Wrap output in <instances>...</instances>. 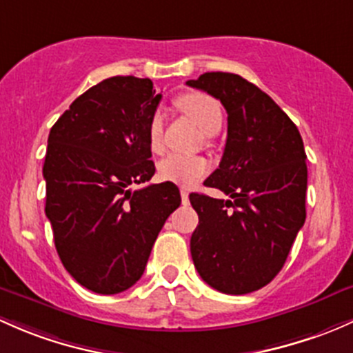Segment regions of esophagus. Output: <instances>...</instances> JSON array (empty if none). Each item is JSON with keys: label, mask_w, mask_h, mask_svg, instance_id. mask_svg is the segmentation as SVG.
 Instances as JSON below:
<instances>
[{"label": "esophagus", "mask_w": 353, "mask_h": 353, "mask_svg": "<svg viewBox=\"0 0 353 353\" xmlns=\"http://www.w3.org/2000/svg\"><path fill=\"white\" fill-rule=\"evenodd\" d=\"M181 198H183V203H184V205H188V203H189V191H188V189H181Z\"/></svg>", "instance_id": "obj_1"}]
</instances>
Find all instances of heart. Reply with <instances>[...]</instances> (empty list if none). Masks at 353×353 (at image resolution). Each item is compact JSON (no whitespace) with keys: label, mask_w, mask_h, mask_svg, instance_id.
Here are the masks:
<instances>
[{"label":"heart","mask_w":353,"mask_h":353,"mask_svg":"<svg viewBox=\"0 0 353 353\" xmlns=\"http://www.w3.org/2000/svg\"><path fill=\"white\" fill-rule=\"evenodd\" d=\"M177 108L188 114L199 130L206 135H214L223 125V108L220 101L206 92H188L176 101ZM148 145L152 152H161L164 148V114L155 111L148 121L147 128ZM159 176L179 186H192L208 172L210 165L203 157H188V155L169 154L159 162Z\"/></svg>","instance_id":"b5f03b06"}]
</instances>
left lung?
Segmentation results:
<instances>
[{"label":"left lung","mask_w":353,"mask_h":353,"mask_svg":"<svg viewBox=\"0 0 353 353\" xmlns=\"http://www.w3.org/2000/svg\"><path fill=\"white\" fill-rule=\"evenodd\" d=\"M186 84L220 99L228 113L223 157L205 181L228 199L189 194L199 216L192 262L216 291L254 292L279 274L306 220L303 139L276 101L239 74L205 72Z\"/></svg>","instance_id":"left-lung-1"}]
</instances>
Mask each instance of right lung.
Returning a JSON list of instances; mask_svg holds the SVG:
<instances>
[{
	"mask_svg": "<svg viewBox=\"0 0 353 353\" xmlns=\"http://www.w3.org/2000/svg\"><path fill=\"white\" fill-rule=\"evenodd\" d=\"M162 96L150 79L117 76L74 99L49 133L46 214L65 270L98 294L127 291L142 277L169 214L181 205L155 172L147 128Z\"/></svg>",
	"mask_w": 353,
	"mask_h": 353,
	"instance_id": "right-lung-1",
	"label": "right lung"
}]
</instances>
